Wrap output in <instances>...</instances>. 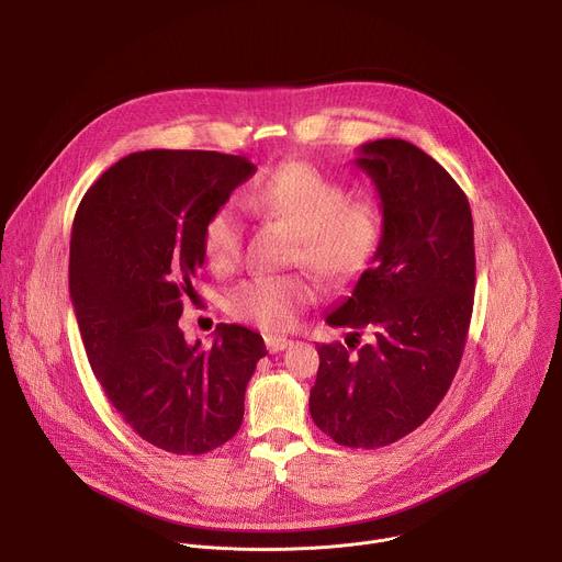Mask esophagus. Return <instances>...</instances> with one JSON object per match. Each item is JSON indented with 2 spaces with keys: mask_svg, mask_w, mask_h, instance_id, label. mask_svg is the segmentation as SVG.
I'll use <instances>...</instances> for the list:
<instances>
[{
  "mask_svg": "<svg viewBox=\"0 0 562 562\" xmlns=\"http://www.w3.org/2000/svg\"><path fill=\"white\" fill-rule=\"evenodd\" d=\"M265 342H267L269 353H280V351H284L286 347H291V340L280 338V336H267V338H265Z\"/></svg>",
  "mask_w": 562,
  "mask_h": 562,
  "instance_id": "1",
  "label": "esophagus"
}]
</instances>
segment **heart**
Listing matches in <instances>:
<instances>
[{
    "mask_svg": "<svg viewBox=\"0 0 562 562\" xmlns=\"http://www.w3.org/2000/svg\"><path fill=\"white\" fill-rule=\"evenodd\" d=\"M243 204L265 220L295 233L293 260L331 284L356 280L373 262L382 217L375 202L349 198L342 182L308 162H286L256 180ZM204 256L215 271H228L243 247V222L233 206H220L204 224ZM315 300V289L300 276H258L226 295V308L243 323L269 331L289 329Z\"/></svg>",
    "mask_w": 562,
    "mask_h": 562,
    "instance_id": "heart-1",
    "label": "heart"
}]
</instances>
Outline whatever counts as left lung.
<instances>
[{
  "label": "left lung",
  "mask_w": 562,
  "mask_h": 562,
  "mask_svg": "<svg viewBox=\"0 0 562 562\" xmlns=\"http://www.w3.org/2000/svg\"><path fill=\"white\" fill-rule=\"evenodd\" d=\"M382 209V239L351 297L327 315L347 347L317 345L308 395L317 429L375 449L418 429L458 371L475 289L473 220L456 180L405 139L358 148ZM370 340L358 348L359 336Z\"/></svg>",
  "instance_id": "1"
}]
</instances>
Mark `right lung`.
<instances>
[{
  "mask_svg": "<svg viewBox=\"0 0 562 562\" xmlns=\"http://www.w3.org/2000/svg\"><path fill=\"white\" fill-rule=\"evenodd\" d=\"M256 167L217 150H139L79 202L68 289L95 378L126 425L157 449L206 453L231 440L267 347L220 325L211 349L178 325L204 265V224Z\"/></svg>",
  "mask_w": 562,
  "mask_h": 562,
  "instance_id": "add662e5",
  "label": "right lung"
}]
</instances>
